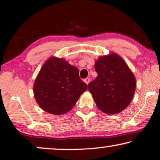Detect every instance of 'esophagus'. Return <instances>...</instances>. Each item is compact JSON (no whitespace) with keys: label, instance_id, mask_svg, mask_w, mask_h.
I'll return each mask as SVG.
<instances>
[{"label":"esophagus","instance_id":"34e87169","mask_svg":"<svg viewBox=\"0 0 160 160\" xmlns=\"http://www.w3.org/2000/svg\"><path fill=\"white\" fill-rule=\"evenodd\" d=\"M84 82L86 83L87 84H88L90 82V78H85V79H84Z\"/></svg>","mask_w":160,"mask_h":160}]
</instances>
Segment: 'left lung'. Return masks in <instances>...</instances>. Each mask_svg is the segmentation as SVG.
<instances>
[{
    "label": "left lung",
    "mask_w": 160,
    "mask_h": 160,
    "mask_svg": "<svg viewBox=\"0 0 160 160\" xmlns=\"http://www.w3.org/2000/svg\"><path fill=\"white\" fill-rule=\"evenodd\" d=\"M95 69L98 76L88 84V89L98 108L107 114L121 112L134 95V74L123 59L115 53L98 58Z\"/></svg>",
    "instance_id": "1"
}]
</instances>
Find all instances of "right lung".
Segmentation results:
<instances>
[{
    "label": "right lung",
    "mask_w": 160,
    "mask_h": 160,
    "mask_svg": "<svg viewBox=\"0 0 160 160\" xmlns=\"http://www.w3.org/2000/svg\"><path fill=\"white\" fill-rule=\"evenodd\" d=\"M78 69L63 58L52 57L41 68L33 85L36 102L43 111L61 115L71 110L87 85Z\"/></svg>",
    "instance_id": "obj_1"
}]
</instances>
